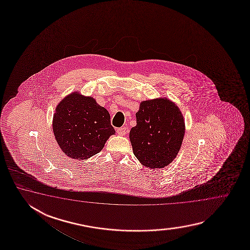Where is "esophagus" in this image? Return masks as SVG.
Listing matches in <instances>:
<instances>
[{"label": "esophagus", "mask_w": 250, "mask_h": 250, "mask_svg": "<svg viewBox=\"0 0 250 250\" xmlns=\"http://www.w3.org/2000/svg\"><path fill=\"white\" fill-rule=\"evenodd\" d=\"M127 132V129L126 127H119L117 129L118 135H120V136H124V135H126Z\"/></svg>", "instance_id": "1"}]
</instances>
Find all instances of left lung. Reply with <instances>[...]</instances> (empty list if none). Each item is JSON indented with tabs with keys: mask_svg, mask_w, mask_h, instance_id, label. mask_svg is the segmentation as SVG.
<instances>
[{
	"mask_svg": "<svg viewBox=\"0 0 250 250\" xmlns=\"http://www.w3.org/2000/svg\"><path fill=\"white\" fill-rule=\"evenodd\" d=\"M137 125L130 129L133 153L141 165L161 169L175 159L185 135L180 108L166 97L142 101L136 113Z\"/></svg>",
	"mask_w": 250,
	"mask_h": 250,
	"instance_id": "left-lung-1",
	"label": "left lung"
}]
</instances>
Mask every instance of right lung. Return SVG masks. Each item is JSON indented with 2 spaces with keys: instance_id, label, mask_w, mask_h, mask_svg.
Listing matches in <instances>:
<instances>
[{
  "instance_id": "obj_1",
  "label": "right lung",
  "mask_w": 250,
  "mask_h": 250,
  "mask_svg": "<svg viewBox=\"0 0 250 250\" xmlns=\"http://www.w3.org/2000/svg\"><path fill=\"white\" fill-rule=\"evenodd\" d=\"M53 131L64 154L77 160L98 154L108 138L115 134L106 109L79 91L59 103L53 114Z\"/></svg>"
}]
</instances>
